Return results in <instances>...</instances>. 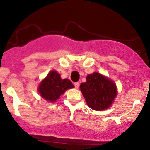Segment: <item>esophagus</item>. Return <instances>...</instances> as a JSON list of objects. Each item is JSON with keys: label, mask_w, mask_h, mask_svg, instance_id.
<instances>
[{"label": "esophagus", "mask_w": 150, "mask_h": 150, "mask_svg": "<svg viewBox=\"0 0 150 150\" xmlns=\"http://www.w3.org/2000/svg\"><path fill=\"white\" fill-rule=\"evenodd\" d=\"M74 86H75V88H78L79 87L80 83L78 82H76V83H74Z\"/></svg>", "instance_id": "1"}]
</instances>
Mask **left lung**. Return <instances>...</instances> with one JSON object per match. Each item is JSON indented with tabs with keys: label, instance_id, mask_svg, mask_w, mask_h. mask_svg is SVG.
<instances>
[{
	"label": "left lung",
	"instance_id": "1",
	"mask_svg": "<svg viewBox=\"0 0 150 150\" xmlns=\"http://www.w3.org/2000/svg\"><path fill=\"white\" fill-rule=\"evenodd\" d=\"M80 88L88 105L97 111L109 108L117 95L116 85L98 72L88 75Z\"/></svg>",
	"mask_w": 150,
	"mask_h": 150
}]
</instances>
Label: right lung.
I'll return each instance as SVG.
<instances>
[{
	"label": "right lung",
	"instance_id": "add662e5",
	"mask_svg": "<svg viewBox=\"0 0 150 150\" xmlns=\"http://www.w3.org/2000/svg\"><path fill=\"white\" fill-rule=\"evenodd\" d=\"M74 86L68 79H62L57 71H51L40 83L38 91L40 96L48 102H55L68 88Z\"/></svg>",
	"mask_w": 150,
	"mask_h": 150
}]
</instances>
